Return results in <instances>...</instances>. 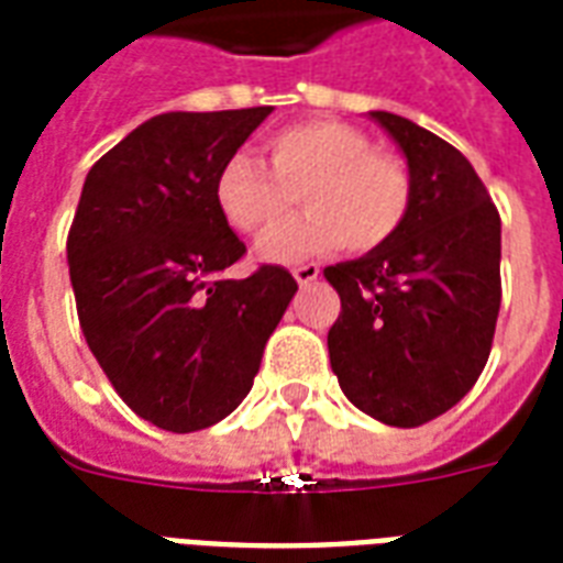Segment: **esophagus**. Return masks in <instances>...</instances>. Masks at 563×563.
<instances>
[{"mask_svg": "<svg viewBox=\"0 0 563 563\" xmlns=\"http://www.w3.org/2000/svg\"><path fill=\"white\" fill-rule=\"evenodd\" d=\"M294 278H297L299 287L311 285V282H318V278H321V266H318V264L297 266V269H294Z\"/></svg>", "mask_w": 563, "mask_h": 563, "instance_id": "esophagus-1", "label": "esophagus"}]
</instances>
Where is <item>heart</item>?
<instances>
[{
  "label": "heart",
  "instance_id": "obj_1",
  "mask_svg": "<svg viewBox=\"0 0 563 563\" xmlns=\"http://www.w3.org/2000/svg\"><path fill=\"white\" fill-rule=\"evenodd\" d=\"M269 167L236 152L216 176V207L233 231L264 236L299 196L310 212L257 245L269 264H302L347 242L372 252L389 242L411 209L408 167L344 122H299L266 141Z\"/></svg>",
  "mask_w": 563,
  "mask_h": 563
}]
</instances>
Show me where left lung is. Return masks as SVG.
Segmentation results:
<instances>
[{"mask_svg": "<svg viewBox=\"0 0 563 563\" xmlns=\"http://www.w3.org/2000/svg\"><path fill=\"white\" fill-rule=\"evenodd\" d=\"M368 119L408 162L411 209L393 240L323 269L342 297L327 347L351 405L413 429L450 411L489 360L500 219L455 146L387 110H368Z\"/></svg>", "mask_w": 563, "mask_h": 563, "instance_id": "left-lung-1", "label": "left lung"}]
</instances>
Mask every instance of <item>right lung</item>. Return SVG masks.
Segmentation results:
<instances>
[{
  "instance_id": "right-lung-1",
  "label": "right lung",
  "mask_w": 563,
  "mask_h": 563,
  "mask_svg": "<svg viewBox=\"0 0 563 563\" xmlns=\"http://www.w3.org/2000/svg\"><path fill=\"white\" fill-rule=\"evenodd\" d=\"M269 113H162L86 174L68 233L86 344L131 411L167 432L240 408L297 294L285 266L221 278L245 245L216 207V176Z\"/></svg>"
}]
</instances>
